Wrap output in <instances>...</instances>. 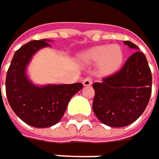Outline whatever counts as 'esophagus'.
<instances>
[{
	"mask_svg": "<svg viewBox=\"0 0 159 159\" xmlns=\"http://www.w3.org/2000/svg\"><path fill=\"white\" fill-rule=\"evenodd\" d=\"M92 78L90 77V76H86L84 79L83 80V84L84 85V86H90L91 84H92Z\"/></svg>",
	"mask_w": 159,
	"mask_h": 159,
	"instance_id": "1",
	"label": "esophagus"
}]
</instances>
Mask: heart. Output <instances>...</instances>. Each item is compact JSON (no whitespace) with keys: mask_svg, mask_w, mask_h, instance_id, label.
Masks as SVG:
<instances>
[{"mask_svg":"<svg viewBox=\"0 0 159 159\" xmlns=\"http://www.w3.org/2000/svg\"><path fill=\"white\" fill-rule=\"evenodd\" d=\"M86 63H99L102 73L111 74L116 72L122 65L124 53L122 48L117 44L109 46H95L83 54Z\"/></svg>","mask_w":159,"mask_h":159,"instance_id":"obj_1","label":"heart"}]
</instances>
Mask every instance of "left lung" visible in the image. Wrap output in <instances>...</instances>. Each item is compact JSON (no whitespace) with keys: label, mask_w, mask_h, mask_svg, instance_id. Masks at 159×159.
Masks as SVG:
<instances>
[{"label":"left lung","mask_w":159,"mask_h":159,"mask_svg":"<svg viewBox=\"0 0 159 159\" xmlns=\"http://www.w3.org/2000/svg\"><path fill=\"white\" fill-rule=\"evenodd\" d=\"M130 48L135 43L124 41ZM93 110L96 117L112 127L135 122L147 107L152 92L151 70L145 54L137 51L117 72L94 83Z\"/></svg>","instance_id":"obj_1"}]
</instances>
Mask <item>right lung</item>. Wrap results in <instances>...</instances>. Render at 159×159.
I'll list each match as a JSON object with an SVG mask.
<instances>
[{
	"mask_svg": "<svg viewBox=\"0 0 159 159\" xmlns=\"http://www.w3.org/2000/svg\"><path fill=\"white\" fill-rule=\"evenodd\" d=\"M47 42L31 41L16 51L5 81L8 102L13 112L27 125L39 128L59 122L72 96L83 88L81 83L40 87L28 80L26 65L39 49L50 46Z\"/></svg>",
	"mask_w": 159,
	"mask_h": 159,
	"instance_id": "obj_1",
	"label": "right lung"
}]
</instances>
